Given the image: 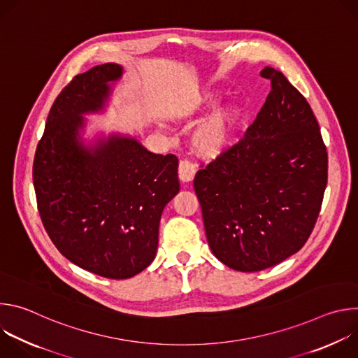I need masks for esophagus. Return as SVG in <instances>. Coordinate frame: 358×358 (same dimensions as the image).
<instances>
[{
	"mask_svg": "<svg viewBox=\"0 0 358 358\" xmlns=\"http://www.w3.org/2000/svg\"><path fill=\"white\" fill-rule=\"evenodd\" d=\"M195 173H196V167L189 162V160H181L180 162V166H178V177L181 181L184 182H188V181H192L194 177H195Z\"/></svg>",
	"mask_w": 358,
	"mask_h": 358,
	"instance_id": "1",
	"label": "esophagus"
}]
</instances>
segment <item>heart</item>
Instances as JSON below:
<instances>
[{
    "mask_svg": "<svg viewBox=\"0 0 358 358\" xmlns=\"http://www.w3.org/2000/svg\"><path fill=\"white\" fill-rule=\"evenodd\" d=\"M238 109L231 105L215 115L206 126H203L196 137L195 145L201 155L207 157L218 156L222 152L232 140L235 123H236Z\"/></svg>",
    "mask_w": 358,
    "mask_h": 358,
    "instance_id": "obj_1",
    "label": "heart"
}]
</instances>
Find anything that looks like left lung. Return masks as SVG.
Masks as SVG:
<instances>
[{
    "mask_svg": "<svg viewBox=\"0 0 358 358\" xmlns=\"http://www.w3.org/2000/svg\"><path fill=\"white\" fill-rule=\"evenodd\" d=\"M245 134L210 164L194 189L208 245L239 272H258L300 250L317 221L327 184V150L306 97L280 71Z\"/></svg>",
    "mask_w": 358,
    "mask_h": 358,
    "instance_id": "left-lung-1",
    "label": "left lung"
}]
</instances>
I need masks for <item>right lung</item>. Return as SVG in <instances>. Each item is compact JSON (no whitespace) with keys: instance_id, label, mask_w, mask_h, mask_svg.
<instances>
[{"instance_id":"right-lung-1","label":"right lung","mask_w":358,"mask_h":358,"mask_svg":"<svg viewBox=\"0 0 358 358\" xmlns=\"http://www.w3.org/2000/svg\"><path fill=\"white\" fill-rule=\"evenodd\" d=\"M122 68L105 64L76 75L58 94L36 145L32 177L38 211L72 264L129 279L156 257L166 203L178 192V159L113 136L93 150L78 141L80 117L103 108Z\"/></svg>"}]
</instances>
